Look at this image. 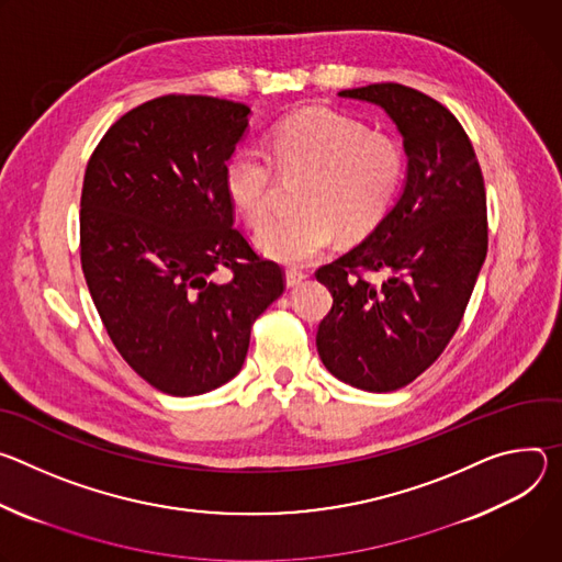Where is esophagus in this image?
<instances>
[{"instance_id":"esophagus-1","label":"esophagus","mask_w":562,"mask_h":562,"mask_svg":"<svg viewBox=\"0 0 562 562\" xmlns=\"http://www.w3.org/2000/svg\"><path fill=\"white\" fill-rule=\"evenodd\" d=\"M305 277H307V274L301 272V270H288V272H285V285H288V288H296L299 283L305 281Z\"/></svg>"}]
</instances>
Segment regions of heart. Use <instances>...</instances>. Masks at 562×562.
<instances>
[{
    "label": "heart",
    "instance_id": "heart-1",
    "mask_svg": "<svg viewBox=\"0 0 562 562\" xmlns=\"http://www.w3.org/2000/svg\"><path fill=\"white\" fill-rule=\"evenodd\" d=\"M283 178L305 176L296 205L263 225L255 245L266 259L285 266L315 261L348 238L366 236L389 214L404 178V151L395 138L335 111H303L266 140V154L245 147L225 165V190L247 225H261Z\"/></svg>",
    "mask_w": 562,
    "mask_h": 562
}]
</instances>
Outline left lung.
<instances>
[{"label":"left lung","instance_id":"obj_1","mask_svg":"<svg viewBox=\"0 0 562 562\" xmlns=\"http://www.w3.org/2000/svg\"><path fill=\"white\" fill-rule=\"evenodd\" d=\"M339 98L395 122L406 178L380 225L317 270L333 294L317 350L337 380L389 393L419 378L462 322L486 259L484 180L462 124L438 100L393 82Z\"/></svg>","mask_w":562,"mask_h":562}]
</instances>
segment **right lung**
Here are the masks:
<instances>
[{
    "label": "right lung",
    "instance_id": "1",
    "mask_svg": "<svg viewBox=\"0 0 562 562\" xmlns=\"http://www.w3.org/2000/svg\"><path fill=\"white\" fill-rule=\"evenodd\" d=\"M249 106L162 95L124 113L82 184L80 257L98 315L138 375L192 397L243 368L249 333L283 294V272L234 227L225 165ZM218 267L235 277L213 281Z\"/></svg>",
    "mask_w": 562,
    "mask_h": 562
}]
</instances>
